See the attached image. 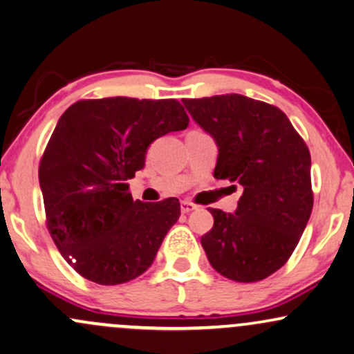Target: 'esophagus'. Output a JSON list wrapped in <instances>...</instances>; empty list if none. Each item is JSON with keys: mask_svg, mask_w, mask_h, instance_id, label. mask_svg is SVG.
<instances>
[{"mask_svg": "<svg viewBox=\"0 0 354 354\" xmlns=\"http://www.w3.org/2000/svg\"><path fill=\"white\" fill-rule=\"evenodd\" d=\"M180 210H182V213H190V212L197 210V205L189 202V200H184V202L180 203Z\"/></svg>", "mask_w": 354, "mask_h": 354, "instance_id": "obj_1", "label": "esophagus"}]
</instances>
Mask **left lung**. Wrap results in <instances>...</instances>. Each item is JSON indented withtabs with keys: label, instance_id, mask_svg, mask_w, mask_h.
Instances as JSON below:
<instances>
[{
	"label": "left lung",
	"instance_id": "left-lung-1",
	"mask_svg": "<svg viewBox=\"0 0 354 354\" xmlns=\"http://www.w3.org/2000/svg\"><path fill=\"white\" fill-rule=\"evenodd\" d=\"M182 102L215 139L213 176L243 187L234 213L208 208L215 220L202 236L208 261L231 281H263L287 263L310 218L307 144L286 113L259 100L230 93Z\"/></svg>",
	"mask_w": 354,
	"mask_h": 354
}]
</instances>
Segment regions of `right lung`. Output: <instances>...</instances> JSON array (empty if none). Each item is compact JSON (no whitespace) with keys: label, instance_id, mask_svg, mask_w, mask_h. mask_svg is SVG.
<instances>
[{"label":"right lung","instance_id":"add662e5","mask_svg":"<svg viewBox=\"0 0 354 354\" xmlns=\"http://www.w3.org/2000/svg\"><path fill=\"white\" fill-rule=\"evenodd\" d=\"M187 126L177 100H80L60 116L39 184L50 236L82 277L116 286L151 268L180 203L134 202L128 180L152 141Z\"/></svg>","mask_w":354,"mask_h":354}]
</instances>
